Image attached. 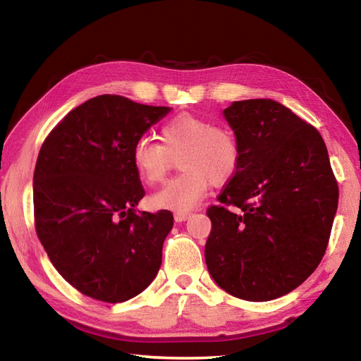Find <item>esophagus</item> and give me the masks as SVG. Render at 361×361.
<instances>
[{
	"label": "esophagus",
	"mask_w": 361,
	"mask_h": 361,
	"mask_svg": "<svg viewBox=\"0 0 361 361\" xmlns=\"http://www.w3.org/2000/svg\"><path fill=\"white\" fill-rule=\"evenodd\" d=\"M190 217V212H175V220L176 221H185Z\"/></svg>",
	"instance_id": "34e87169"
}]
</instances>
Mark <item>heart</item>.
<instances>
[{
  "label": "heart",
  "mask_w": 361,
  "mask_h": 361,
  "mask_svg": "<svg viewBox=\"0 0 361 361\" xmlns=\"http://www.w3.org/2000/svg\"><path fill=\"white\" fill-rule=\"evenodd\" d=\"M161 142L141 137L133 147V166L150 186L166 180L180 159L181 173L152 197L157 208L189 211L208 192L233 178L240 161V145L231 128L183 113L161 127Z\"/></svg>",
  "instance_id": "1"
}]
</instances>
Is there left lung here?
Returning a JSON list of instances; mask_svg holds the SVG:
<instances>
[{"instance_id":"left-lung-1","label":"left lung","mask_w":361,"mask_h":361,"mask_svg":"<svg viewBox=\"0 0 361 361\" xmlns=\"http://www.w3.org/2000/svg\"><path fill=\"white\" fill-rule=\"evenodd\" d=\"M224 114L239 140L240 161L219 204L206 209L212 224L206 265L229 295L271 301L319 265L338 208V183L318 130L287 106L248 99Z\"/></svg>"}]
</instances>
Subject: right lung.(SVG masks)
<instances>
[{
    "label": "right lung",
    "mask_w": 361,
    "mask_h": 361,
    "mask_svg": "<svg viewBox=\"0 0 361 361\" xmlns=\"http://www.w3.org/2000/svg\"><path fill=\"white\" fill-rule=\"evenodd\" d=\"M169 113L118 94L75 106L46 136L34 171V224L48 257L82 295L124 302L150 286L171 211L135 209L145 195L133 147Z\"/></svg>",
    "instance_id": "right-lung-1"
}]
</instances>
